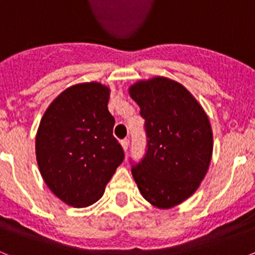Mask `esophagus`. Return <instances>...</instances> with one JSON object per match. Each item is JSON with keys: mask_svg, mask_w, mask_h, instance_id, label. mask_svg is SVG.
I'll return each mask as SVG.
<instances>
[{"mask_svg": "<svg viewBox=\"0 0 255 255\" xmlns=\"http://www.w3.org/2000/svg\"><path fill=\"white\" fill-rule=\"evenodd\" d=\"M122 146H123L124 151L127 153L128 146H129V140H128V138H124V140H122Z\"/></svg>", "mask_w": 255, "mask_h": 255, "instance_id": "34e87169", "label": "esophagus"}]
</instances>
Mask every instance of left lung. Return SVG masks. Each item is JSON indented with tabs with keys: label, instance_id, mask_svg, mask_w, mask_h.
I'll return each mask as SVG.
<instances>
[{
	"label": "left lung",
	"instance_id": "8db88e82",
	"mask_svg": "<svg viewBox=\"0 0 255 255\" xmlns=\"http://www.w3.org/2000/svg\"><path fill=\"white\" fill-rule=\"evenodd\" d=\"M129 95L140 106L146 133V151L132 164V176L153 206H176L196 192L210 166L209 118L183 85L167 78L138 81Z\"/></svg>",
	"mask_w": 255,
	"mask_h": 255
}]
</instances>
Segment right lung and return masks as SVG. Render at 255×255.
<instances>
[{"instance_id":"obj_1","label":"right lung","mask_w":255,"mask_h":255,"mask_svg":"<svg viewBox=\"0 0 255 255\" xmlns=\"http://www.w3.org/2000/svg\"><path fill=\"white\" fill-rule=\"evenodd\" d=\"M110 89L83 83L63 91L42 117L36 134L37 164L49 189L70 206L85 207L102 197L124 151L113 136Z\"/></svg>"}]
</instances>
